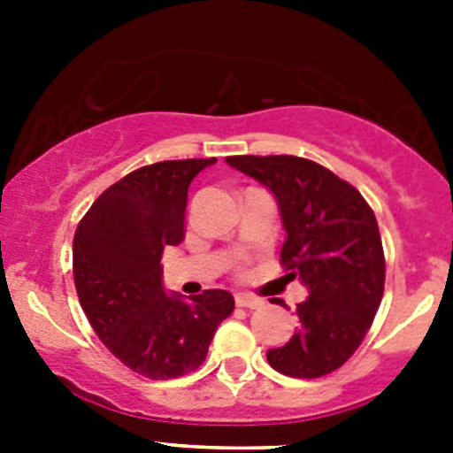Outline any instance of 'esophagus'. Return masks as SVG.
Instances as JSON below:
<instances>
[{"mask_svg":"<svg viewBox=\"0 0 453 453\" xmlns=\"http://www.w3.org/2000/svg\"><path fill=\"white\" fill-rule=\"evenodd\" d=\"M235 303H238L240 308H261L265 302H263L261 297H254V295L240 292V295H235Z\"/></svg>","mask_w":453,"mask_h":453,"instance_id":"esophagus-1","label":"esophagus"}]
</instances>
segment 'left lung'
I'll list each match as a JSON object with an SVG mask.
<instances>
[{
	"instance_id": "1",
	"label": "left lung",
	"mask_w": 453,
	"mask_h": 453,
	"mask_svg": "<svg viewBox=\"0 0 453 453\" xmlns=\"http://www.w3.org/2000/svg\"><path fill=\"white\" fill-rule=\"evenodd\" d=\"M279 202L286 242L281 265L302 279L299 329L267 351L276 372L318 379L345 365L370 331L386 283V256L374 211L351 183L299 156H229ZM276 303V302H274Z\"/></svg>"
}]
</instances>
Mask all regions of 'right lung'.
I'll return each mask as SVG.
<instances>
[{
  "instance_id": "obj_1",
  "label": "right lung",
  "mask_w": 453,
  "mask_h": 453,
  "mask_svg": "<svg viewBox=\"0 0 453 453\" xmlns=\"http://www.w3.org/2000/svg\"><path fill=\"white\" fill-rule=\"evenodd\" d=\"M215 158L134 170L95 199L74 234L72 272L83 313L108 351L138 374L165 381L197 370L234 295L190 302L163 290L161 256L183 240L188 186Z\"/></svg>"
}]
</instances>
